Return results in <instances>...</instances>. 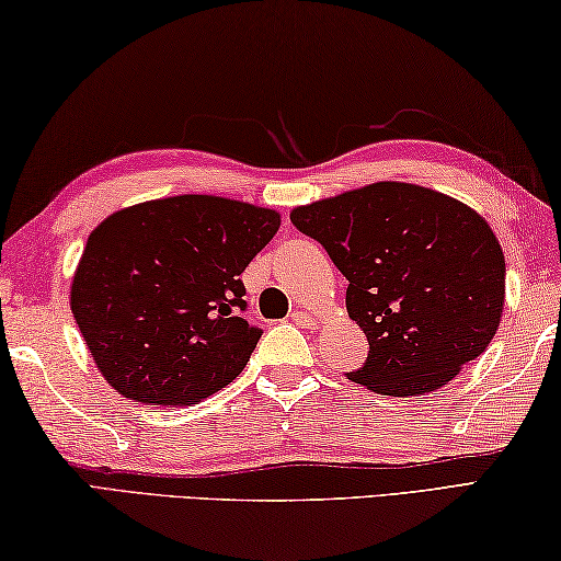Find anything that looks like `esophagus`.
Instances as JSON below:
<instances>
[{
	"instance_id": "obj_1",
	"label": "esophagus",
	"mask_w": 561,
	"mask_h": 561,
	"mask_svg": "<svg viewBox=\"0 0 561 561\" xmlns=\"http://www.w3.org/2000/svg\"><path fill=\"white\" fill-rule=\"evenodd\" d=\"M291 322L299 324L301 329H312V327H317V319H314L312 314H307V312H291Z\"/></svg>"
}]
</instances>
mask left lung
I'll use <instances>...</instances> for the list:
<instances>
[{
	"label": "left lung",
	"mask_w": 561,
	"mask_h": 561,
	"mask_svg": "<svg viewBox=\"0 0 561 561\" xmlns=\"http://www.w3.org/2000/svg\"><path fill=\"white\" fill-rule=\"evenodd\" d=\"M350 287L346 312L369 354L352 381L420 397L455 379L494 340L504 254L472 207L407 182H377L291 209Z\"/></svg>",
	"instance_id": "8db88e82"
}]
</instances>
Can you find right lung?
<instances>
[{"instance_id": "1", "label": "right lung", "mask_w": 561, "mask_h": 561, "mask_svg": "<svg viewBox=\"0 0 561 561\" xmlns=\"http://www.w3.org/2000/svg\"><path fill=\"white\" fill-rule=\"evenodd\" d=\"M279 221L274 209L211 194L106 217L72 279V314L102 377L157 407L202 402L237 379L262 336L242 317L239 274Z\"/></svg>"}]
</instances>
